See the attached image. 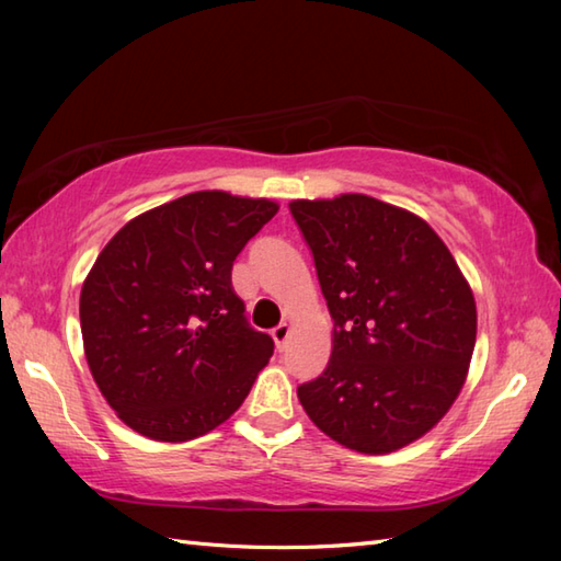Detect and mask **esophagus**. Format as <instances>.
Masks as SVG:
<instances>
[{"label":"esophagus","instance_id":"34e87169","mask_svg":"<svg viewBox=\"0 0 561 561\" xmlns=\"http://www.w3.org/2000/svg\"><path fill=\"white\" fill-rule=\"evenodd\" d=\"M289 335H291V328H289L287 323H282V325H277V328L272 330V340H274V344H277L279 352H282L284 347H287Z\"/></svg>","mask_w":561,"mask_h":561}]
</instances>
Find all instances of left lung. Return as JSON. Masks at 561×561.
I'll use <instances>...</instances> for the list:
<instances>
[{
	"mask_svg": "<svg viewBox=\"0 0 561 561\" xmlns=\"http://www.w3.org/2000/svg\"><path fill=\"white\" fill-rule=\"evenodd\" d=\"M335 320L325 371L299 386L311 422L380 456L438 424L468 376L478 308L468 279L416 214L347 193L289 202Z\"/></svg>",
	"mask_w": 561,
	"mask_h": 561,
	"instance_id": "left-lung-1",
	"label": "left lung"
}]
</instances>
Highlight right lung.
Masks as SVG:
<instances>
[{
    "label": "right lung",
    "mask_w": 561,
    "mask_h": 561,
    "mask_svg": "<svg viewBox=\"0 0 561 561\" xmlns=\"http://www.w3.org/2000/svg\"><path fill=\"white\" fill-rule=\"evenodd\" d=\"M279 205L199 190L139 214L87 274L83 354L103 398L137 434L181 444L241 408L274 342L248 325L236 255Z\"/></svg>",
    "instance_id": "right-lung-1"
}]
</instances>
